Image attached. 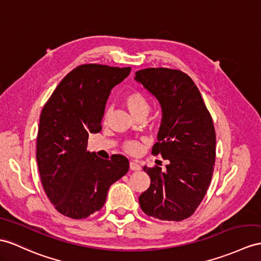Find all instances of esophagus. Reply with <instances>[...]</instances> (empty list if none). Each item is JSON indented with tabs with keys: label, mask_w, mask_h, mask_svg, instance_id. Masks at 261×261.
I'll return each instance as SVG.
<instances>
[{
	"label": "esophagus",
	"mask_w": 261,
	"mask_h": 261,
	"mask_svg": "<svg viewBox=\"0 0 261 261\" xmlns=\"http://www.w3.org/2000/svg\"><path fill=\"white\" fill-rule=\"evenodd\" d=\"M129 168L132 170H139V169H141V166H139V165L136 162H130L129 163Z\"/></svg>",
	"instance_id": "34e87169"
}]
</instances>
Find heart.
Segmentation results:
<instances>
[{
    "label": "heart",
    "mask_w": 261,
    "mask_h": 261,
    "mask_svg": "<svg viewBox=\"0 0 261 261\" xmlns=\"http://www.w3.org/2000/svg\"><path fill=\"white\" fill-rule=\"evenodd\" d=\"M123 101L127 110L130 112V114L134 117L138 115L146 116L149 110L148 100L146 98L145 95L139 91H130L127 92L124 97ZM124 149L126 152H128L130 155H138L141 154L144 149V145L141 142L137 141H129L125 143Z\"/></svg>",
    "instance_id": "1"
}]
</instances>
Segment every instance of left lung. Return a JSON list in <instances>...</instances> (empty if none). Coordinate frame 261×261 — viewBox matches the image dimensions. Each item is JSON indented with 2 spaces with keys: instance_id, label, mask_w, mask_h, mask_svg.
Returning <instances> with one entry per match:
<instances>
[{
  "instance_id": "1",
  "label": "left lung",
  "mask_w": 261,
  "mask_h": 261,
  "mask_svg": "<svg viewBox=\"0 0 261 261\" xmlns=\"http://www.w3.org/2000/svg\"><path fill=\"white\" fill-rule=\"evenodd\" d=\"M135 80L162 107L158 142L151 152L168 161L166 170L144 166L150 186L139 196L142 211L161 220L180 221L204 199L216 160L213 118L194 81L179 69L145 68Z\"/></svg>"
}]
</instances>
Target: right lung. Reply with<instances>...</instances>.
<instances>
[{"mask_svg": "<svg viewBox=\"0 0 261 261\" xmlns=\"http://www.w3.org/2000/svg\"><path fill=\"white\" fill-rule=\"evenodd\" d=\"M130 67L83 64L69 72L44 105L36 138V161L44 190L55 209L83 219L104 206L107 192L128 171L123 155L101 160L87 150L90 133L101 130L112 88Z\"/></svg>", "mask_w": 261, "mask_h": 261, "instance_id": "obj_1", "label": "right lung"}]
</instances>
